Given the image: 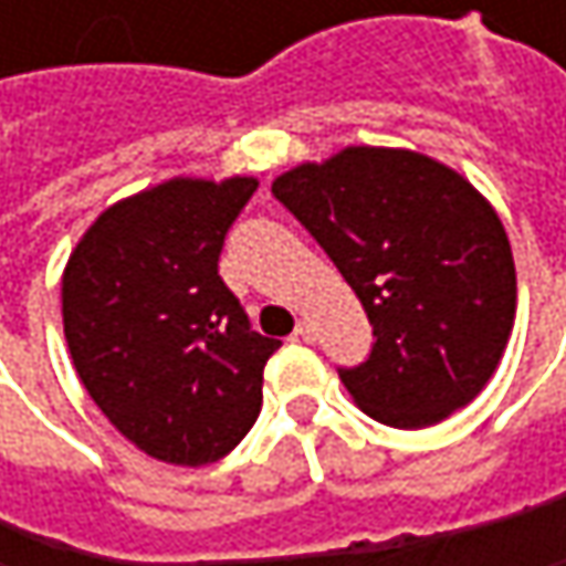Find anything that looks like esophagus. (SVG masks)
<instances>
[{"label": "esophagus", "instance_id": "34e87169", "mask_svg": "<svg viewBox=\"0 0 566 566\" xmlns=\"http://www.w3.org/2000/svg\"><path fill=\"white\" fill-rule=\"evenodd\" d=\"M294 337H297V340H304V344H311V340H314V324H311V321H297Z\"/></svg>", "mask_w": 566, "mask_h": 566}]
</instances>
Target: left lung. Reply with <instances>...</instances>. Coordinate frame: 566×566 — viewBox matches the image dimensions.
<instances>
[{"label": "left lung", "mask_w": 566, "mask_h": 566, "mask_svg": "<svg viewBox=\"0 0 566 566\" xmlns=\"http://www.w3.org/2000/svg\"><path fill=\"white\" fill-rule=\"evenodd\" d=\"M360 297L364 364L337 367L357 406L396 429L436 426L492 380L514 324V259L495 209L449 167L350 147L272 182Z\"/></svg>", "instance_id": "1"}]
</instances>
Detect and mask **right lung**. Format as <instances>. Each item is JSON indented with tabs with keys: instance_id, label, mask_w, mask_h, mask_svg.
Wrapping results in <instances>:
<instances>
[{
	"instance_id": "add662e5",
	"label": "right lung",
	"mask_w": 566,
	"mask_h": 566,
	"mask_svg": "<svg viewBox=\"0 0 566 566\" xmlns=\"http://www.w3.org/2000/svg\"><path fill=\"white\" fill-rule=\"evenodd\" d=\"M255 179H170L111 206L77 242L61 282L74 370L101 412L147 455L209 465L262 409L282 347L252 331L219 275L226 235Z\"/></svg>"
}]
</instances>
